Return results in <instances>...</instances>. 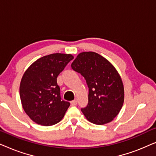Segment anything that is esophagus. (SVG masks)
<instances>
[{
	"label": "esophagus",
	"instance_id": "esophagus-1",
	"mask_svg": "<svg viewBox=\"0 0 156 156\" xmlns=\"http://www.w3.org/2000/svg\"><path fill=\"white\" fill-rule=\"evenodd\" d=\"M71 104L72 106H76L77 104V101L76 100H73V101H71Z\"/></svg>",
	"mask_w": 156,
	"mask_h": 156
}]
</instances>
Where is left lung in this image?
Masks as SVG:
<instances>
[{
  "mask_svg": "<svg viewBox=\"0 0 156 156\" xmlns=\"http://www.w3.org/2000/svg\"><path fill=\"white\" fill-rule=\"evenodd\" d=\"M71 67L84 76L88 85L89 102L82 108L86 119L97 125L114 120L124 101L122 80L114 65L98 53L83 52Z\"/></svg>",
  "mask_w": 156,
  "mask_h": 156,
  "instance_id": "left-lung-1",
  "label": "left lung"
}]
</instances>
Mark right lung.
<instances>
[{"instance_id": "add662e5", "label": "right lung", "mask_w": 156, "mask_h": 156, "mask_svg": "<svg viewBox=\"0 0 156 156\" xmlns=\"http://www.w3.org/2000/svg\"><path fill=\"white\" fill-rule=\"evenodd\" d=\"M74 58L54 53L40 57L27 68L20 84V97L27 116L37 124L50 126L59 122L70 105L61 100L57 78Z\"/></svg>"}]
</instances>
